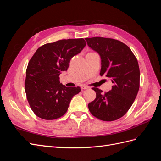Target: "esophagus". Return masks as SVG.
<instances>
[{
	"mask_svg": "<svg viewBox=\"0 0 161 161\" xmlns=\"http://www.w3.org/2000/svg\"><path fill=\"white\" fill-rule=\"evenodd\" d=\"M89 87L88 86H85V85H82L81 86V89L82 90H85V89H89Z\"/></svg>",
	"mask_w": 161,
	"mask_h": 161,
	"instance_id": "1",
	"label": "esophagus"
}]
</instances>
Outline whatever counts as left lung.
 Instances as JSON below:
<instances>
[{
    "instance_id": "left-lung-1",
    "label": "left lung",
    "mask_w": 161,
    "mask_h": 161,
    "mask_svg": "<svg viewBox=\"0 0 161 161\" xmlns=\"http://www.w3.org/2000/svg\"><path fill=\"white\" fill-rule=\"evenodd\" d=\"M87 44L101 59L100 75L110 78L111 90L103 93L93 87L96 98L88 105L91 114L99 119L111 121L124 116L133 104L140 87L138 60L125 43L111 38H85Z\"/></svg>"
}]
</instances>
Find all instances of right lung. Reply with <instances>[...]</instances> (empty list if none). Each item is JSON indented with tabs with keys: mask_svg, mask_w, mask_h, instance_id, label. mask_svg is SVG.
Returning a JSON list of instances; mask_svg holds the SVG:
<instances>
[{
	"mask_svg": "<svg viewBox=\"0 0 161 161\" xmlns=\"http://www.w3.org/2000/svg\"><path fill=\"white\" fill-rule=\"evenodd\" d=\"M86 46L83 38L68 39L46 43L36 50L28 63L25 91L33 113L43 119L52 120L64 115L73 96L80 87H66L60 75L67 70L71 58Z\"/></svg>",
	"mask_w": 161,
	"mask_h": 161,
	"instance_id": "right-lung-1",
	"label": "right lung"
}]
</instances>
